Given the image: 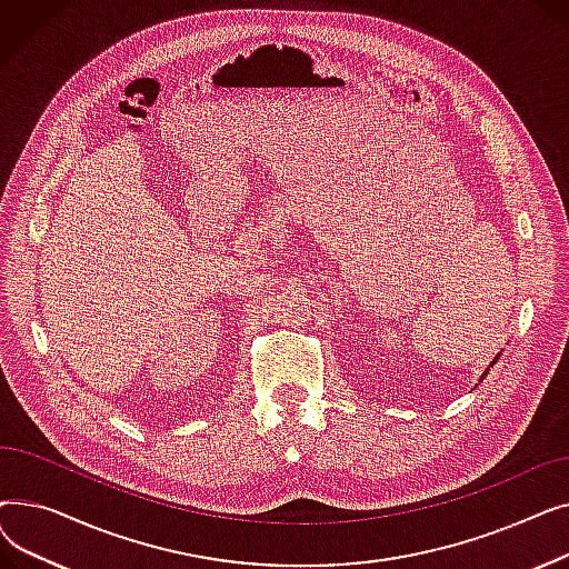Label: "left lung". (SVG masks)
Segmentation results:
<instances>
[{
  "mask_svg": "<svg viewBox=\"0 0 569 569\" xmlns=\"http://www.w3.org/2000/svg\"><path fill=\"white\" fill-rule=\"evenodd\" d=\"M498 357H500V352H498V355H496V360H498ZM496 360H493V365H496ZM493 365H491V367H493ZM487 373H489V369H487V371H485V376H487ZM485 376H482V378H480V380H485Z\"/></svg>",
  "mask_w": 569,
  "mask_h": 569,
  "instance_id": "8db88e82",
  "label": "left lung"
}]
</instances>
